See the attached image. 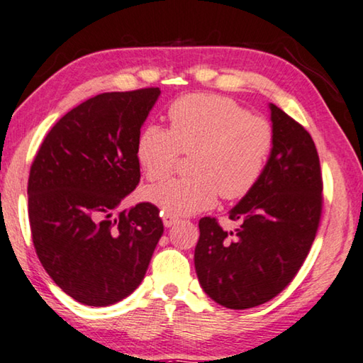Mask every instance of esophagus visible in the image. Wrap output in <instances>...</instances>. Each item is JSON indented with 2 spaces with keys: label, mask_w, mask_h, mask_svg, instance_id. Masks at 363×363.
Wrapping results in <instances>:
<instances>
[{
  "label": "esophagus",
  "mask_w": 363,
  "mask_h": 363,
  "mask_svg": "<svg viewBox=\"0 0 363 363\" xmlns=\"http://www.w3.org/2000/svg\"><path fill=\"white\" fill-rule=\"evenodd\" d=\"M177 223H179V218L177 216H173V214H164L163 216V224H164V227H173V225H176Z\"/></svg>",
  "instance_id": "obj_1"
}]
</instances>
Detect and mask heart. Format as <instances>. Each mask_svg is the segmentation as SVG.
Masks as SVG:
<instances>
[{"label":"heart","mask_w":363,"mask_h":363,"mask_svg":"<svg viewBox=\"0 0 363 363\" xmlns=\"http://www.w3.org/2000/svg\"><path fill=\"white\" fill-rule=\"evenodd\" d=\"M169 131L149 125L140 131L138 162L149 181L173 173L182 153L195 155L189 179H171L145 190L147 200L173 216L210 210L218 194L238 200L251 192L274 149L267 120L218 94H190L171 104Z\"/></svg>","instance_id":"obj_1"}]
</instances>
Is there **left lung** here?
Returning a JSON list of instances; mask_svg holds the SVG:
<instances>
[{
  "label": "left lung",
  "mask_w": 363,
  "mask_h": 363,
  "mask_svg": "<svg viewBox=\"0 0 363 363\" xmlns=\"http://www.w3.org/2000/svg\"><path fill=\"white\" fill-rule=\"evenodd\" d=\"M274 149L256 186L229 211L225 232L201 218L195 270L203 291L227 309L267 303L290 285L314 242L322 214L320 160L298 121L270 104Z\"/></svg>",
  "instance_id": "1"
}]
</instances>
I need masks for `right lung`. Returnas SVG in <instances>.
<instances>
[{
	"instance_id": "obj_1",
	"label": "right lung",
	"mask_w": 363,
	"mask_h": 363,
	"mask_svg": "<svg viewBox=\"0 0 363 363\" xmlns=\"http://www.w3.org/2000/svg\"><path fill=\"white\" fill-rule=\"evenodd\" d=\"M158 88L104 93L65 113L30 168L28 219L40 261L86 306H110L140 285L163 223L144 201L113 216L140 181L136 155Z\"/></svg>"
}]
</instances>
